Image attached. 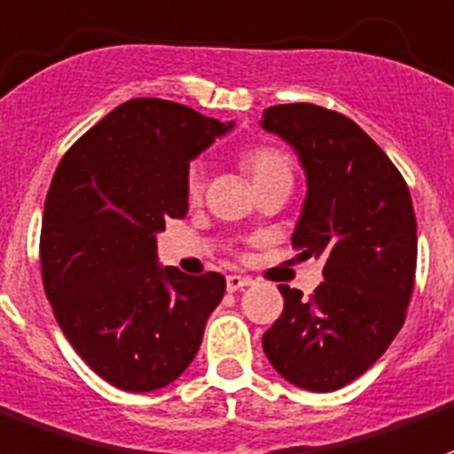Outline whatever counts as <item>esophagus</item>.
<instances>
[{"label": "esophagus", "mask_w": 454, "mask_h": 454, "mask_svg": "<svg viewBox=\"0 0 454 454\" xmlns=\"http://www.w3.org/2000/svg\"><path fill=\"white\" fill-rule=\"evenodd\" d=\"M254 279L244 278V275H227V289L230 292H241L244 287H251Z\"/></svg>", "instance_id": "1"}]
</instances>
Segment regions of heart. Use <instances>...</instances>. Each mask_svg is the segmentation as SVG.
I'll return each instance as SVG.
<instances>
[{
  "label": "heart",
  "mask_w": 454,
  "mask_h": 454,
  "mask_svg": "<svg viewBox=\"0 0 454 454\" xmlns=\"http://www.w3.org/2000/svg\"><path fill=\"white\" fill-rule=\"evenodd\" d=\"M241 165H244V169L251 175L254 184L263 182V179H268V176L289 175L287 155L275 148L248 150L247 155L241 158ZM200 191H203V176H200L199 169H193V172L189 175V196L191 199H199Z\"/></svg>",
  "instance_id": "b5f03b06"
}]
</instances>
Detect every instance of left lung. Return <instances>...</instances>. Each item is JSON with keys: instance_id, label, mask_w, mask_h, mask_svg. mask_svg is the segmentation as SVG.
<instances>
[{"instance_id": "8db88e82", "label": "left lung", "mask_w": 454, "mask_h": 454, "mask_svg": "<svg viewBox=\"0 0 454 454\" xmlns=\"http://www.w3.org/2000/svg\"><path fill=\"white\" fill-rule=\"evenodd\" d=\"M306 175L292 247L323 258L311 301L282 285L285 309L263 352L287 383L333 393L369 371L404 323L417 270V217L390 158L352 119L296 102L263 112Z\"/></svg>"}]
</instances>
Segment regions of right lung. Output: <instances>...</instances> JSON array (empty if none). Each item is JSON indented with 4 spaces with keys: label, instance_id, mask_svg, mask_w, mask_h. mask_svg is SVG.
<instances>
[{
    "label": "right lung",
    "instance_id": "right-lung-1",
    "mask_svg": "<svg viewBox=\"0 0 454 454\" xmlns=\"http://www.w3.org/2000/svg\"><path fill=\"white\" fill-rule=\"evenodd\" d=\"M234 121L136 98L74 143L47 191L43 285L78 356L126 393L175 383L199 352L224 278L158 261V234L189 213V165Z\"/></svg>",
    "mask_w": 454,
    "mask_h": 454
}]
</instances>
